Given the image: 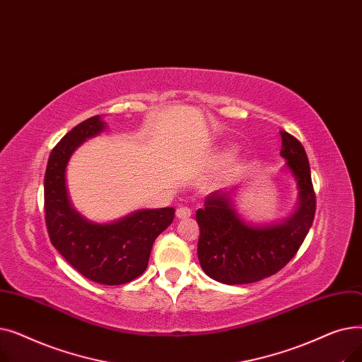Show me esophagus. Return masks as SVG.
<instances>
[{
  "mask_svg": "<svg viewBox=\"0 0 362 362\" xmlns=\"http://www.w3.org/2000/svg\"><path fill=\"white\" fill-rule=\"evenodd\" d=\"M192 216V210L191 208H187V206H180V208H177L176 210V217L177 218H189Z\"/></svg>",
  "mask_w": 362,
  "mask_h": 362,
  "instance_id": "1",
  "label": "esophagus"
}]
</instances>
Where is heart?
I'll use <instances>...</instances> for the list:
<instances>
[{"mask_svg": "<svg viewBox=\"0 0 362 362\" xmlns=\"http://www.w3.org/2000/svg\"><path fill=\"white\" fill-rule=\"evenodd\" d=\"M230 154H232V149H230V148H224L223 151L218 152V158H220V160H224V158L229 157Z\"/></svg>", "mask_w": 362, "mask_h": 362, "instance_id": "obj_1", "label": "heart"}]
</instances>
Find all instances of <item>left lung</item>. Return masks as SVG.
I'll return each mask as SVG.
<instances>
[{
    "label": "left lung",
    "instance_id": "1",
    "mask_svg": "<svg viewBox=\"0 0 362 362\" xmlns=\"http://www.w3.org/2000/svg\"><path fill=\"white\" fill-rule=\"evenodd\" d=\"M280 156L296 182L299 198L288 218L270 224L245 221L232 198L238 186L210 194L197 211L199 264L220 283H254L276 274L295 257L313 226L315 194L307 152L288 132H280Z\"/></svg>",
    "mask_w": 362,
    "mask_h": 362
}]
</instances>
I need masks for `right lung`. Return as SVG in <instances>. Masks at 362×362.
Wrapping results in <instances>:
<instances>
[{"mask_svg":"<svg viewBox=\"0 0 362 362\" xmlns=\"http://www.w3.org/2000/svg\"><path fill=\"white\" fill-rule=\"evenodd\" d=\"M105 129L93 116L63 136L51 151L45 179V221L54 248L86 279L100 284H124L148 267L152 243L175 218V208L138 210L110 223H95L73 208L66 167L73 152Z\"/></svg>","mask_w":362,"mask_h":362,"instance_id":"1","label":"right lung"}]
</instances>
